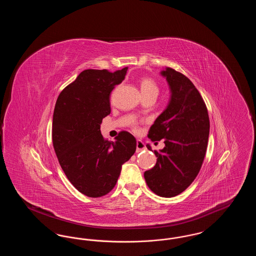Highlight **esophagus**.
<instances>
[{
	"label": "esophagus",
	"mask_w": 256,
	"mask_h": 256,
	"mask_svg": "<svg viewBox=\"0 0 256 256\" xmlns=\"http://www.w3.org/2000/svg\"><path fill=\"white\" fill-rule=\"evenodd\" d=\"M144 150H146L145 144L141 140H137V142H136V152L139 154Z\"/></svg>",
	"instance_id": "obj_1"
}]
</instances>
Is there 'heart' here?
Here are the masks:
<instances>
[{"instance_id":"b5f03b06","label":"heart","mask_w":256,"mask_h":256,"mask_svg":"<svg viewBox=\"0 0 256 256\" xmlns=\"http://www.w3.org/2000/svg\"><path fill=\"white\" fill-rule=\"evenodd\" d=\"M140 89L142 92L143 97H148V96H158L159 92V87L158 84L152 78H143L140 80ZM134 128L137 130V126L136 124H134Z\"/></svg>"}]
</instances>
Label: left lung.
I'll list each match as a JSON object with an SVG mask.
<instances>
[{
	"mask_svg": "<svg viewBox=\"0 0 256 256\" xmlns=\"http://www.w3.org/2000/svg\"><path fill=\"white\" fill-rule=\"evenodd\" d=\"M172 92L170 104L154 124L148 137L164 140L165 146L154 150L156 166L146 170L148 188L156 195H180L195 180L206 152L209 116L206 104L193 82L183 74L167 68L162 71ZM152 150V148L146 145Z\"/></svg>",
	"mask_w": 256,
	"mask_h": 256,
	"instance_id": "obj_1",
	"label": "left lung"
}]
</instances>
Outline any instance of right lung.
Instances as JSON below:
<instances>
[{
	"mask_svg": "<svg viewBox=\"0 0 256 256\" xmlns=\"http://www.w3.org/2000/svg\"><path fill=\"white\" fill-rule=\"evenodd\" d=\"M128 67L115 72L87 69L61 91L52 117L56 154L69 182L82 194H108L122 165L136 150V139L120 132L115 141L100 134V122L110 115V94L124 80Z\"/></svg>",
	"mask_w": 256,
	"mask_h": 256,
	"instance_id": "add662e5",
	"label": "right lung"
}]
</instances>
